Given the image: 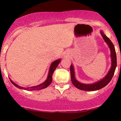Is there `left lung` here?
<instances>
[{"label": "left lung", "instance_id": "8db88e82", "mask_svg": "<svg viewBox=\"0 0 121 121\" xmlns=\"http://www.w3.org/2000/svg\"><path fill=\"white\" fill-rule=\"evenodd\" d=\"M101 36L104 40L105 42L107 44L108 46L109 47L111 52V66L109 71L107 73V75L102 78L101 80H99L97 82L92 84H84L79 82L75 77V71H74V68L73 64L70 66V73H71V79L72 83L73 85L81 90L86 91H96L99 89L102 88L105 86L112 78L113 74H114L115 71L116 67H117V55H116L115 49L113 44L111 41L110 39L108 37H107L105 35L103 31H100Z\"/></svg>", "mask_w": 121, "mask_h": 121}]
</instances>
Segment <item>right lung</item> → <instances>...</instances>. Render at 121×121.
I'll return each mask as SVG.
<instances>
[{
  "instance_id": "1",
  "label": "right lung",
  "mask_w": 121,
  "mask_h": 121,
  "mask_svg": "<svg viewBox=\"0 0 121 121\" xmlns=\"http://www.w3.org/2000/svg\"><path fill=\"white\" fill-rule=\"evenodd\" d=\"M61 59L57 60L56 61H54L53 63L51 64L50 67L49 71H48V75H47V78L46 79V81L44 82H43V83L39 84V85H36V86H30V87H23V86H19L17 84L14 83L13 81H12L11 79H10L11 82L15 86H16L17 88L20 89H23V90H27V91H35V90H42V89L45 88L47 87L48 85H50L52 82V75H53V74L54 71V70L56 69V68H57V67L58 66V65L59 64V63H60Z\"/></svg>"
}]
</instances>
